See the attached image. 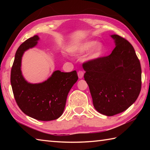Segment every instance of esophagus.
<instances>
[{"label":"esophagus","mask_w":150,"mask_h":150,"mask_svg":"<svg viewBox=\"0 0 150 150\" xmlns=\"http://www.w3.org/2000/svg\"><path fill=\"white\" fill-rule=\"evenodd\" d=\"M77 74H78L79 78L82 79L83 77V75H84V71H81L80 70V71H78Z\"/></svg>","instance_id":"obj_1"}]
</instances>
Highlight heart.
Masks as SVG:
<instances>
[{"label":"heart","instance_id":"b5f03b06","mask_svg":"<svg viewBox=\"0 0 150 150\" xmlns=\"http://www.w3.org/2000/svg\"><path fill=\"white\" fill-rule=\"evenodd\" d=\"M94 47L93 50L91 51L90 54V59H96L100 57L104 54L105 52V47L102 44H98L96 41L91 40V41L86 42L84 44H82L80 47L78 49L79 52L85 53L87 52L88 51L92 49Z\"/></svg>","mask_w":150,"mask_h":150}]
</instances>
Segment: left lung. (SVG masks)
I'll return each mask as SVG.
<instances>
[{
	"instance_id": "8db88e82",
	"label": "left lung",
	"mask_w": 150,
	"mask_h": 150,
	"mask_svg": "<svg viewBox=\"0 0 150 150\" xmlns=\"http://www.w3.org/2000/svg\"><path fill=\"white\" fill-rule=\"evenodd\" d=\"M116 47L111 54L83 64L94 107L111 116L122 112L135 102L142 87L139 60L132 44L112 35Z\"/></svg>"
}]
</instances>
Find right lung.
<instances>
[{"mask_svg":"<svg viewBox=\"0 0 150 150\" xmlns=\"http://www.w3.org/2000/svg\"><path fill=\"white\" fill-rule=\"evenodd\" d=\"M38 40V35H34L18 48L11 69L12 88L17 105L24 114L38 120H54L62 115L68 93L78 76L76 71L64 73L57 70L44 82L28 83L22 75V57L25 51L37 45Z\"/></svg>","mask_w":150,"mask_h":150,"instance_id":"right-lung-1","label":"right lung"}]
</instances>
